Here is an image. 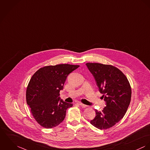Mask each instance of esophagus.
<instances>
[{"mask_svg": "<svg viewBox=\"0 0 150 150\" xmlns=\"http://www.w3.org/2000/svg\"><path fill=\"white\" fill-rule=\"evenodd\" d=\"M79 105H80V106H81L82 108H86V107L87 106V105H86L83 104L82 103H79Z\"/></svg>", "mask_w": 150, "mask_h": 150, "instance_id": "34e87169", "label": "esophagus"}]
</instances>
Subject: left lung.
Instances as JSON below:
<instances>
[{"label":"left lung","mask_w":150,"mask_h":150,"mask_svg":"<svg viewBox=\"0 0 150 150\" xmlns=\"http://www.w3.org/2000/svg\"><path fill=\"white\" fill-rule=\"evenodd\" d=\"M93 75L106 106L96 109L91 124L100 129L112 127L124 116L131 99V88L125 75L116 67L100 63H86Z\"/></svg>","instance_id":"8db88e82"}]
</instances>
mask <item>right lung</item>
I'll use <instances>...</instances> for the list:
<instances>
[{
  "label": "right lung",
  "instance_id": "1",
  "mask_svg": "<svg viewBox=\"0 0 150 150\" xmlns=\"http://www.w3.org/2000/svg\"><path fill=\"white\" fill-rule=\"evenodd\" d=\"M78 65L58 64L42 67L32 76L26 90V102L36 121L42 127L52 128L65 118L72 103L60 98L68 75Z\"/></svg>",
  "mask_w": 150,
  "mask_h": 150
}]
</instances>
